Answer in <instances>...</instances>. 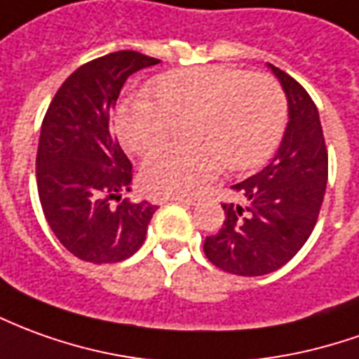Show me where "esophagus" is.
<instances>
[{
    "label": "esophagus",
    "instance_id": "esophagus-1",
    "mask_svg": "<svg viewBox=\"0 0 359 359\" xmlns=\"http://www.w3.org/2000/svg\"><path fill=\"white\" fill-rule=\"evenodd\" d=\"M167 200H171V202H179V204H187V205H196L198 198H188V196H171L167 198Z\"/></svg>",
    "mask_w": 359,
    "mask_h": 359
}]
</instances>
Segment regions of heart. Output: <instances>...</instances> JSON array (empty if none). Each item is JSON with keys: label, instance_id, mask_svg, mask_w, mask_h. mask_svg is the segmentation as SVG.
I'll return each instance as SVG.
<instances>
[{"label": "heart", "instance_id": "1", "mask_svg": "<svg viewBox=\"0 0 359 359\" xmlns=\"http://www.w3.org/2000/svg\"><path fill=\"white\" fill-rule=\"evenodd\" d=\"M149 93L154 99L120 104L116 132L124 147L154 151L184 122L194 140L145 159L142 180L155 194H196L223 165L233 171L255 169L274 154L284 134L285 95L266 74L225 66L177 69L155 77Z\"/></svg>", "mask_w": 359, "mask_h": 359}]
</instances>
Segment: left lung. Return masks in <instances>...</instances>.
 <instances>
[{
  "label": "left lung",
  "instance_id": "8db88e82",
  "mask_svg": "<svg viewBox=\"0 0 359 359\" xmlns=\"http://www.w3.org/2000/svg\"><path fill=\"white\" fill-rule=\"evenodd\" d=\"M272 67L287 97L290 122L272 161L233 184L241 204L223 202L222 229L205 237L208 260L223 272L264 276L290 262L319 217L328 177V154L319 110L292 75Z\"/></svg>",
  "mask_w": 359,
  "mask_h": 359
}]
</instances>
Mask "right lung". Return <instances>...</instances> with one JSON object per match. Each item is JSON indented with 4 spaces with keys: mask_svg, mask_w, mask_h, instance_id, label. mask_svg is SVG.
I'll list each match as a JSON object with an SVG mask.
<instances>
[{
    "mask_svg": "<svg viewBox=\"0 0 359 359\" xmlns=\"http://www.w3.org/2000/svg\"><path fill=\"white\" fill-rule=\"evenodd\" d=\"M155 64L157 57L134 50L95 57L62 83L42 120L40 205L57 241L85 262L112 264L132 257L157 210L149 202H120L130 190L132 163L110 128L128 77Z\"/></svg>",
    "mask_w": 359,
    "mask_h": 359,
    "instance_id": "add662e5",
    "label": "right lung"
}]
</instances>
